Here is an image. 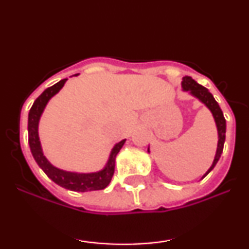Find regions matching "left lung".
<instances>
[{
  "label": "left lung",
  "mask_w": 249,
  "mask_h": 249,
  "mask_svg": "<svg viewBox=\"0 0 249 249\" xmlns=\"http://www.w3.org/2000/svg\"><path fill=\"white\" fill-rule=\"evenodd\" d=\"M181 87H182V90L190 91L191 95L196 97L200 102L204 103V104L206 105L208 108H210V111L212 112V115L214 117V121H215L216 128H218V138H219L218 139V148H216V153H215V157H214L212 166L208 168L207 172L202 176L201 179H204L205 177H206L207 174L213 170L214 166L216 165V162H218V160L220 159V157H221L222 150H224L225 138H226V119L224 117V113H222L221 108H220L219 104L216 103L215 99H214L212 93H211L205 87L198 84V83L194 81L192 77L185 76L184 78H182ZM147 151L150 152V148H148Z\"/></svg>",
  "instance_id": "obj_1"
}]
</instances>
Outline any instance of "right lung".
Masks as SVG:
<instances>
[{
    "mask_svg": "<svg viewBox=\"0 0 249 249\" xmlns=\"http://www.w3.org/2000/svg\"><path fill=\"white\" fill-rule=\"evenodd\" d=\"M77 75L78 73H76L73 76ZM67 81L68 78L62 79V81L56 83L53 87L45 89L42 92V95L34 102L33 107H31L29 111V117H28V133H29L30 151L33 153L34 159L38 164V166L44 171V173L53 182H56L59 186L70 191H75V192H88V191L104 190L110 184L111 179H112L113 173H115L116 157L119 151H121V148L123 147V145H124L126 139L117 142L115 146H113L112 151H111L105 167L103 170L98 171V172L93 173H76L59 170V168L51 165L49 160L44 157V154H43L41 142H39L38 137L39 118H41L43 111H44L48 102L51 99V97L55 96L64 87Z\"/></svg>",
    "mask_w": 249,
    "mask_h": 249,
    "instance_id": "1",
    "label": "right lung"
}]
</instances>
